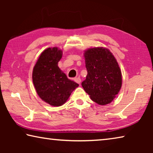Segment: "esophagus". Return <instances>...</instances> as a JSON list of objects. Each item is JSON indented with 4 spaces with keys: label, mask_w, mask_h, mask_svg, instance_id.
I'll list each match as a JSON object with an SVG mask.
<instances>
[{
    "label": "esophagus",
    "mask_w": 153,
    "mask_h": 153,
    "mask_svg": "<svg viewBox=\"0 0 153 153\" xmlns=\"http://www.w3.org/2000/svg\"><path fill=\"white\" fill-rule=\"evenodd\" d=\"M74 80H75V82L77 83V84H80V83H81V79H80V77H75Z\"/></svg>",
    "instance_id": "esophagus-1"
}]
</instances>
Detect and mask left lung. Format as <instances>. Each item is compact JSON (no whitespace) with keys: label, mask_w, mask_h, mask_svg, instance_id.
<instances>
[{"label":"left lung","mask_w":153,"mask_h":153,"mask_svg":"<svg viewBox=\"0 0 153 153\" xmlns=\"http://www.w3.org/2000/svg\"><path fill=\"white\" fill-rule=\"evenodd\" d=\"M88 74L82 86L93 101L100 105L108 104L121 87L120 67L109 50L103 47L89 48L84 53Z\"/></svg>","instance_id":"left-lung-1"}]
</instances>
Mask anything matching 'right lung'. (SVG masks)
<instances>
[{
  "label": "right lung",
  "mask_w": 153,
  "mask_h": 153,
  "mask_svg": "<svg viewBox=\"0 0 153 153\" xmlns=\"http://www.w3.org/2000/svg\"><path fill=\"white\" fill-rule=\"evenodd\" d=\"M63 52L57 47L44 51L33 69L32 80L42 100L54 107L63 105L71 92L79 86L67 77L58 67Z\"/></svg>",
  "instance_id": "add662e5"
}]
</instances>
